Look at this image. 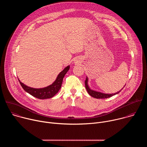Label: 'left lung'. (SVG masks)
<instances>
[{
  "label": "left lung",
  "instance_id": "1",
  "mask_svg": "<svg viewBox=\"0 0 147 147\" xmlns=\"http://www.w3.org/2000/svg\"><path fill=\"white\" fill-rule=\"evenodd\" d=\"M85 85H86V88L88 92V93L92 97L95 98H97V99H104V98H109V97H111L118 93H119L121 90L116 93H115V94H103V93H102V92H97V91H93L92 90H91L90 88V87H88V78L87 77L86 79V81H85Z\"/></svg>",
  "mask_w": 147,
  "mask_h": 147
}]
</instances>
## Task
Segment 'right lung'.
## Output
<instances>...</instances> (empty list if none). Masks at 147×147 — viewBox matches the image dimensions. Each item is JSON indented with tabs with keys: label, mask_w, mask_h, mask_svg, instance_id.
I'll return each mask as SVG.
<instances>
[{
	"label": "right lung",
	"mask_w": 147,
	"mask_h": 147,
	"mask_svg": "<svg viewBox=\"0 0 147 147\" xmlns=\"http://www.w3.org/2000/svg\"><path fill=\"white\" fill-rule=\"evenodd\" d=\"M70 69V66H68L66 67L65 68V69L61 71L59 75L57 76L56 80L55 82L52 84L43 88H33L29 87L22 82H20L18 80L20 85L22 86V88L25 91L31 95L32 96L40 99H48L52 98L54 95H55L59 90L61 88V84L63 82V80L65 76V74L67 73V72L69 71Z\"/></svg>",
	"instance_id": "add662e5"
}]
</instances>
